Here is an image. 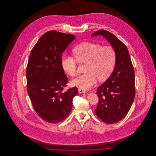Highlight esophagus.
<instances>
[{"label":"esophagus","instance_id":"esophagus-1","mask_svg":"<svg viewBox=\"0 0 156 156\" xmlns=\"http://www.w3.org/2000/svg\"><path fill=\"white\" fill-rule=\"evenodd\" d=\"M78 92H79V93H80V94L85 93V92H86V90H85V89H82V88H80V89H78Z\"/></svg>","mask_w":156,"mask_h":156}]
</instances>
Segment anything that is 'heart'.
Returning a JSON list of instances; mask_svg holds the SVG:
<instances>
[{
  "mask_svg": "<svg viewBox=\"0 0 156 156\" xmlns=\"http://www.w3.org/2000/svg\"><path fill=\"white\" fill-rule=\"evenodd\" d=\"M73 51L75 57L64 54L61 65L64 71L71 76L77 75L78 61L87 63V74L81 75L71 81V84L82 89H89L98 81L106 80L115 68L116 55L114 48L110 45H101L91 42H83L76 45Z\"/></svg>",
  "mask_w": 156,
  "mask_h": 156,
  "instance_id": "obj_1",
  "label": "heart"
}]
</instances>
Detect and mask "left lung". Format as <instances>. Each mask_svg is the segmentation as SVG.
Returning a JSON list of instances; mask_svg holds the SVG:
<instances>
[{
  "label": "left lung",
  "mask_w": 156,
  "mask_h": 156,
  "mask_svg": "<svg viewBox=\"0 0 156 156\" xmlns=\"http://www.w3.org/2000/svg\"><path fill=\"white\" fill-rule=\"evenodd\" d=\"M104 36L114 48L116 59L111 76L97 89L99 102L95 113L103 122L113 124L123 119L135 97L134 71L126 45L114 34L99 30L92 37Z\"/></svg>",
  "instance_id": "8db88e82"
}]
</instances>
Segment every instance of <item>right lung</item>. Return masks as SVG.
<instances>
[{
	"label": "right lung",
	"instance_id": "add662e5",
	"mask_svg": "<svg viewBox=\"0 0 156 156\" xmlns=\"http://www.w3.org/2000/svg\"><path fill=\"white\" fill-rule=\"evenodd\" d=\"M75 38L52 30L44 33L33 48L28 61L27 89L38 115L47 122L58 123L67 118L76 87L64 91L68 79L61 65L62 53Z\"/></svg>",
	"mask_w": 156,
	"mask_h": 156
}]
</instances>
